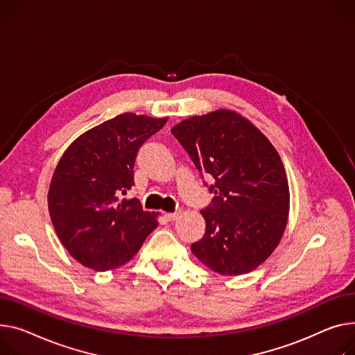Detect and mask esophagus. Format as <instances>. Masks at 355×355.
I'll list each match as a JSON object with an SVG mask.
<instances>
[{"label": "esophagus", "mask_w": 355, "mask_h": 355, "mask_svg": "<svg viewBox=\"0 0 355 355\" xmlns=\"http://www.w3.org/2000/svg\"><path fill=\"white\" fill-rule=\"evenodd\" d=\"M164 217L167 218L168 221H175L181 217V211H175V212H165Z\"/></svg>", "instance_id": "1"}]
</instances>
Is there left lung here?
Returning a JSON list of instances; mask_svg holds the SVG:
<instances>
[{
    "instance_id": "obj_1",
    "label": "left lung",
    "mask_w": 355,
    "mask_h": 355,
    "mask_svg": "<svg viewBox=\"0 0 355 355\" xmlns=\"http://www.w3.org/2000/svg\"><path fill=\"white\" fill-rule=\"evenodd\" d=\"M197 170L214 178L202 209L204 237L193 254L209 270L240 275L261 266L279 244L290 211L284 165L270 139L231 110L194 115L171 128Z\"/></svg>"
}]
</instances>
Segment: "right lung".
Segmentation results:
<instances>
[{
  "label": "right lung",
  "instance_id": "add662e5",
  "mask_svg": "<svg viewBox=\"0 0 355 355\" xmlns=\"http://www.w3.org/2000/svg\"><path fill=\"white\" fill-rule=\"evenodd\" d=\"M167 120L120 114L81 134L60 158L49 190L50 217L62 245L84 267L124 266L158 227L155 212L120 196L134 185L138 148Z\"/></svg>",
  "mask_w": 355,
  "mask_h": 355
}]
</instances>
